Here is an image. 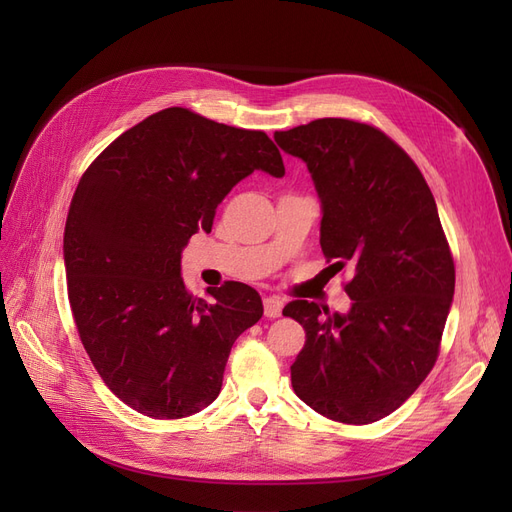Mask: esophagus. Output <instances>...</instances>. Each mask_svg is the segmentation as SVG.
I'll list each match as a JSON object with an SVG mask.
<instances>
[{
    "label": "esophagus",
    "mask_w": 512,
    "mask_h": 512,
    "mask_svg": "<svg viewBox=\"0 0 512 512\" xmlns=\"http://www.w3.org/2000/svg\"><path fill=\"white\" fill-rule=\"evenodd\" d=\"M262 303H265V316L267 318H277V316L282 314L284 301L280 297H267Z\"/></svg>",
    "instance_id": "obj_1"
}]
</instances>
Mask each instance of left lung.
I'll return each mask as SVG.
<instances>
[{
  "label": "left lung",
  "mask_w": 512,
  "mask_h": 512,
  "mask_svg": "<svg viewBox=\"0 0 512 512\" xmlns=\"http://www.w3.org/2000/svg\"><path fill=\"white\" fill-rule=\"evenodd\" d=\"M273 138L314 179L324 256L354 269L346 314L303 299L284 307L307 337L292 389L333 421H380L436 365L453 303L455 265L436 200L408 153L367 123L324 117Z\"/></svg>",
  "instance_id": "obj_1"
}]
</instances>
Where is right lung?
I'll return each mask as SVG.
<instances>
[{
  "label": "right lung",
  "instance_id": "right-lung-1",
  "mask_svg": "<svg viewBox=\"0 0 512 512\" xmlns=\"http://www.w3.org/2000/svg\"><path fill=\"white\" fill-rule=\"evenodd\" d=\"M284 177L271 138L173 106L123 132L72 196L64 262L81 342L104 384L151 418L196 414L220 395L235 339L262 318L247 284L188 292L181 252L235 185Z\"/></svg>",
  "mask_w": 512,
  "mask_h": 512
}]
</instances>
